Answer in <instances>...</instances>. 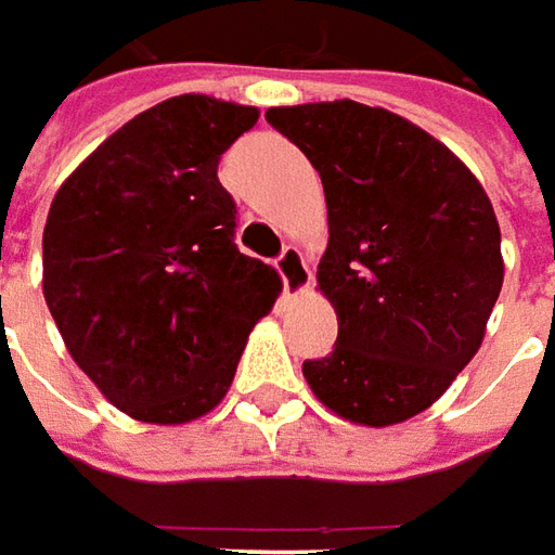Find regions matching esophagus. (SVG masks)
Returning <instances> with one entry per match:
<instances>
[{
  "instance_id": "1",
  "label": "esophagus",
  "mask_w": 555,
  "mask_h": 555,
  "mask_svg": "<svg viewBox=\"0 0 555 555\" xmlns=\"http://www.w3.org/2000/svg\"><path fill=\"white\" fill-rule=\"evenodd\" d=\"M274 269L281 274V281H284V293L286 296H296V293H305L313 281V274H310L308 262L301 257V250L293 245H286L281 250V257L274 259Z\"/></svg>"
}]
</instances>
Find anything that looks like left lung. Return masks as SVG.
<instances>
[{
  "label": "left lung",
  "instance_id": "1",
  "mask_svg": "<svg viewBox=\"0 0 555 555\" xmlns=\"http://www.w3.org/2000/svg\"><path fill=\"white\" fill-rule=\"evenodd\" d=\"M266 119L308 155L328 206L317 284L337 340L301 364L305 379L340 418L406 422L485 340L505 271L493 206L451 149L383 107L325 101Z\"/></svg>",
  "mask_w": 555,
  "mask_h": 555
}]
</instances>
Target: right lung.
<instances>
[{
	"mask_svg": "<svg viewBox=\"0 0 555 555\" xmlns=\"http://www.w3.org/2000/svg\"><path fill=\"white\" fill-rule=\"evenodd\" d=\"M257 107L179 95L107 137L53 196L44 298L70 359L137 422L184 424L233 383L247 334L281 293L235 245L218 182Z\"/></svg>",
	"mask_w": 555,
	"mask_h": 555,
	"instance_id": "obj_1",
	"label": "right lung"
}]
</instances>
